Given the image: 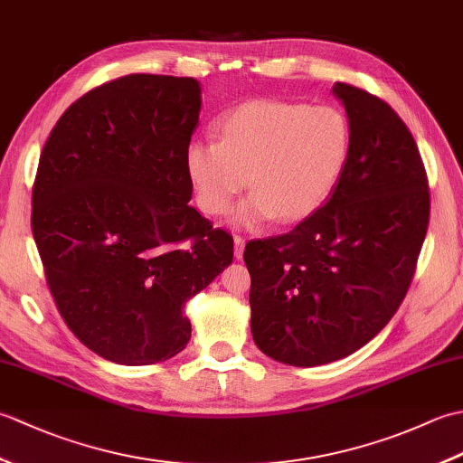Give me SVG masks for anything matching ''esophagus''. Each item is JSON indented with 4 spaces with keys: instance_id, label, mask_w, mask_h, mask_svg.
<instances>
[{
    "instance_id": "esophagus-1",
    "label": "esophagus",
    "mask_w": 463,
    "mask_h": 463,
    "mask_svg": "<svg viewBox=\"0 0 463 463\" xmlns=\"http://www.w3.org/2000/svg\"><path fill=\"white\" fill-rule=\"evenodd\" d=\"M244 242H247V241H244L242 237H239V234H237V237H234V257H237V259H242Z\"/></svg>"
}]
</instances>
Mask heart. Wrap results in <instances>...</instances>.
Wrapping results in <instances>:
<instances>
[{
	"instance_id": "1",
	"label": "heart",
	"mask_w": 463,
	"mask_h": 463,
	"mask_svg": "<svg viewBox=\"0 0 463 463\" xmlns=\"http://www.w3.org/2000/svg\"><path fill=\"white\" fill-rule=\"evenodd\" d=\"M216 133L219 143L186 146V176L211 216L229 213L249 181L252 193L232 219L244 229L308 219L336 189L350 155L348 119L330 105L250 99L224 113Z\"/></svg>"
}]
</instances>
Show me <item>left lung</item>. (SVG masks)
Here are the masks:
<instances>
[{"label":"left lung","mask_w":463,"mask_h":463,"mask_svg":"<svg viewBox=\"0 0 463 463\" xmlns=\"http://www.w3.org/2000/svg\"><path fill=\"white\" fill-rule=\"evenodd\" d=\"M350 155L328 203L280 237L250 241V332L272 360L320 366L368 344L414 277L430 221L424 163L406 123L380 97L332 87Z\"/></svg>","instance_id":"obj_1"}]
</instances>
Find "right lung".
I'll return each mask as SVG.
<instances>
[{"label": "right lung", "instance_id": "obj_1", "mask_svg": "<svg viewBox=\"0 0 463 463\" xmlns=\"http://www.w3.org/2000/svg\"><path fill=\"white\" fill-rule=\"evenodd\" d=\"M193 77L133 73L85 93L39 156L32 231L49 290L87 348L125 366L176 356L184 304L232 262V237L189 206Z\"/></svg>", "mask_w": 463, "mask_h": 463}]
</instances>
